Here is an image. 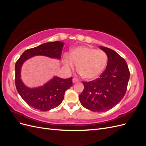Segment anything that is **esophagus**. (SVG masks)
<instances>
[{"label":"esophagus","instance_id":"1","mask_svg":"<svg viewBox=\"0 0 146 146\" xmlns=\"http://www.w3.org/2000/svg\"><path fill=\"white\" fill-rule=\"evenodd\" d=\"M78 82V79H77V78H74L73 79H72V82L74 83H76V82Z\"/></svg>","mask_w":146,"mask_h":146}]
</instances>
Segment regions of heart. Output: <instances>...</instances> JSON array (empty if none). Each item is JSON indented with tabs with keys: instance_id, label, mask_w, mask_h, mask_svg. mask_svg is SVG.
Segmentation results:
<instances>
[{
	"instance_id": "obj_1",
	"label": "heart",
	"mask_w": 146,
	"mask_h": 146,
	"mask_svg": "<svg viewBox=\"0 0 146 146\" xmlns=\"http://www.w3.org/2000/svg\"><path fill=\"white\" fill-rule=\"evenodd\" d=\"M70 56H66L64 58L66 68H73L77 63L78 72L87 80L98 78L108 61V55L104 51L88 47H77L70 52Z\"/></svg>"
}]
</instances>
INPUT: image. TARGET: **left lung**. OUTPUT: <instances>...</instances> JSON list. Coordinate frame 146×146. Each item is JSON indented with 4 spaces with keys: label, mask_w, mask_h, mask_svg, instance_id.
<instances>
[{
    "label": "left lung",
    "mask_w": 146,
    "mask_h": 146,
    "mask_svg": "<svg viewBox=\"0 0 146 146\" xmlns=\"http://www.w3.org/2000/svg\"><path fill=\"white\" fill-rule=\"evenodd\" d=\"M108 55L107 68L99 78L82 82L84 90L78 98L83 107L94 112H104L119 103L127 91L130 71L125 60L111 48L100 46Z\"/></svg>",
    "instance_id": "obj_1"
}]
</instances>
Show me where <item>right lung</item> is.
<instances>
[{"mask_svg": "<svg viewBox=\"0 0 146 146\" xmlns=\"http://www.w3.org/2000/svg\"><path fill=\"white\" fill-rule=\"evenodd\" d=\"M64 43L60 41L49 42L26 50L15 64V85L23 99L29 106L42 111H47L61 104L65 91L72 86V77L61 78L54 77L42 86L29 88L21 79V69L24 61L36 55L61 58Z\"/></svg>", "mask_w": 146, "mask_h": 146, "instance_id": "1", "label": "right lung"}]
</instances>
